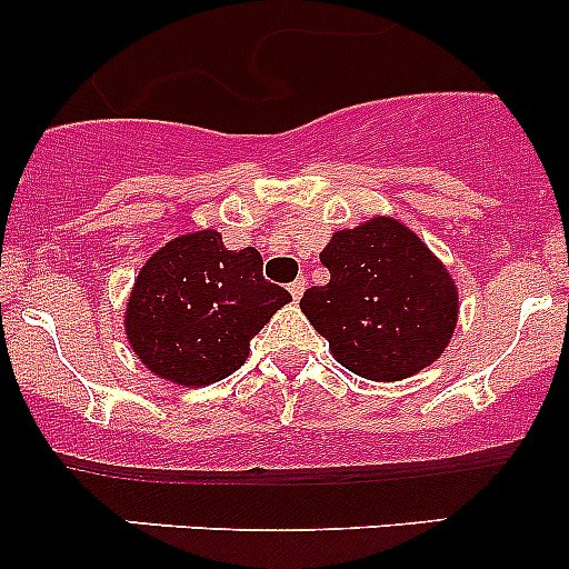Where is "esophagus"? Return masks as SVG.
<instances>
[{"mask_svg":"<svg viewBox=\"0 0 569 569\" xmlns=\"http://www.w3.org/2000/svg\"><path fill=\"white\" fill-rule=\"evenodd\" d=\"M289 291H291V297H295V302L300 300V297H302V291H306V278H297V280H291Z\"/></svg>","mask_w":569,"mask_h":569,"instance_id":"34e87169","label":"esophagus"}]
</instances>
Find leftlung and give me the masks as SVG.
<instances>
[{
    "label": "left lung",
    "instance_id": "1",
    "mask_svg": "<svg viewBox=\"0 0 569 569\" xmlns=\"http://www.w3.org/2000/svg\"><path fill=\"white\" fill-rule=\"evenodd\" d=\"M321 263L330 283L308 289L300 308L343 369L393 382L440 358L457 325V286L416 233L369 220L338 231Z\"/></svg>",
    "mask_w": 569,
    "mask_h": 569
}]
</instances>
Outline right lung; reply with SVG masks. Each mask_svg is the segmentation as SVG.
<instances>
[{
	"mask_svg": "<svg viewBox=\"0 0 569 569\" xmlns=\"http://www.w3.org/2000/svg\"><path fill=\"white\" fill-rule=\"evenodd\" d=\"M291 300L263 280L256 248L228 250L217 231L164 244L137 274L126 336L153 375L200 388L248 360L252 336Z\"/></svg>",
	"mask_w": 569,
	"mask_h": 569,
	"instance_id": "right-lung-1",
	"label": "right lung"
}]
</instances>
